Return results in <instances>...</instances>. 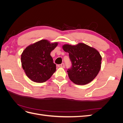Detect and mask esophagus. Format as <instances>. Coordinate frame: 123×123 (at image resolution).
Returning <instances> with one entry per match:
<instances>
[{
	"mask_svg": "<svg viewBox=\"0 0 123 123\" xmlns=\"http://www.w3.org/2000/svg\"><path fill=\"white\" fill-rule=\"evenodd\" d=\"M58 67H59V68H65V64H64V63H62V64L58 65Z\"/></svg>",
	"mask_w": 123,
	"mask_h": 123,
	"instance_id": "obj_1",
	"label": "esophagus"
}]
</instances>
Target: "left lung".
<instances>
[{
	"mask_svg": "<svg viewBox=\"0 0 123 123\" xmlns=\"http://www.w3.org/2000/svg\"><path fill=\"white\" fill-rule=\"evenodd\" d=\"M62 49L69 53L72 62L71 68L67 71L71 80L76 85H84L95 79L102 63V56L98 50L83 43L75 46L66 44Z\"/></svg>",
	"mask_w": 123,
	"mask_h": 123,
	"instance_id": "1",
	"label": "left lung"
}]
</instances>
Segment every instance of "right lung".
I'll return each instance as SVG.
<instances>
[{"label":"right lung","mask_w":123,"mask_h":123,"mask_svg":"<svg viewBox=\"0 0 123 123\" xmlns=\"http://www.w3.org/2000/svg\"><path fill=\"white\" fill-rule=\"evenodd\" d=\"M57 43L43 39L28 46L21 55V65L26 75L32 81L43 83L56 71V65L50 55Z\"/></svg>","instance_id":"1"}]
</instances>
